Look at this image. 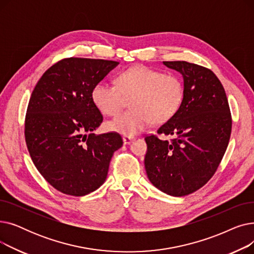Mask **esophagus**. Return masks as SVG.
Returning a JSON list of instances; mask_svg holds the SVG:
<instances>
[{
  "mask_svg": "<svg viewBox=\"0 0 254 254\" xmlns=\"http://www.w3.org/2000/svg\"><path fill=\"white\" fill-rule=\"evenodd\" d=\"M123 140H124V143L127 145V144H129V143H131L132 141H134V138L129 137V136H125V137L123 138Z\"/></svg>",
  "mask_w": 254,
  "mask_h": 254,
  "instance_id": "obj_1",
  "label": "esophagus"
}]
</instances>
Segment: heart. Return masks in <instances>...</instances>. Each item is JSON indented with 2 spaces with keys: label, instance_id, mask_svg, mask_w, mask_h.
Returning <instances> with one entry per match:
<instances>
[{
  "label": "heart",
  "instance_id": "b5f03b06",
  "mask_svg": "<svg viewBox=\"0 0 254 254\" xmlns=\"http://www.w3.org/2000/svg\"><path fill=\"white\" fill-rule=\"evenodd\" d=\"M182 78L147 65H135L120 72L117 85L100 81L92 88L91 99L105 115L120 113L128 101L131 108L110 120V130L135 136L150 124L163 125L174 117L184 101Z\"/></svg>",
  "mask_w": 254,
  "mask_h": 254
}]
</instances>
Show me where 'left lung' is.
<instances>
[{
    "mask_svg": "<svg viewBox=\"0 0 254 254\" xmlns=\"http://www.w3.org/2000/svg\"><path fill=\"white\" fill-rule=\"evenodd\" d=\"M183 76L185 96L178 113L146 136L144 165L156 189L173 196L194 192L214 175L229 145L232 115L219 79L205 66L184 61L163 62Z\"/></svg>",
    "mask_w": 254,
    "mask_h": 254,
    "instance_id": "1",
    "label": "left lung"
}]
</instances>
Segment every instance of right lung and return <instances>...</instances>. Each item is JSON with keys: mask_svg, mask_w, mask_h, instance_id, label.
Returning a JSON list of instances; mask_svg holds the SVG:
<instances>
[{"mask_svg": "<svg viewBox=\"0 0 254 254\" xmlns=\"http://www.w3.org/2000/svg\"><path fill=\"white\" fill-rule=\"evenodd\" d=\"M118 64L64 59L50 66L32 92L24 122L26 146L40 174L64 194L82 196L98 190L114 151L123 146L117 132H92L103 122L92 88Z\"/></svg>", "mask_w": 254, "mask_h": 254, "instance_id": "1", "label": "right lung"}]
</instances>
